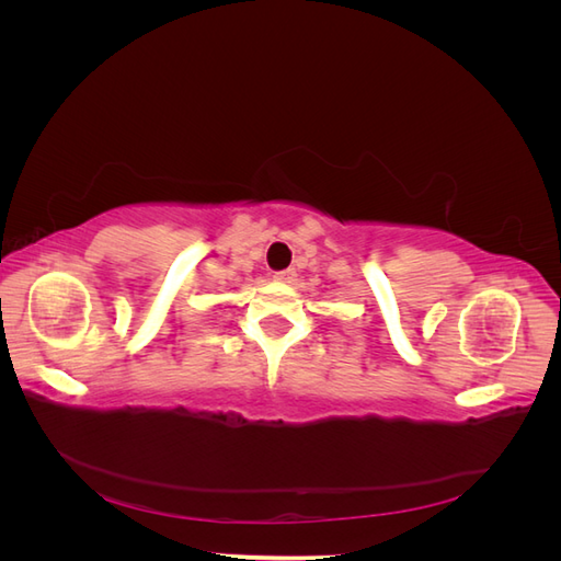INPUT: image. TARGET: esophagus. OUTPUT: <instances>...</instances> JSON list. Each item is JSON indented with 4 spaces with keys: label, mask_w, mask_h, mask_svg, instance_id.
<instances>
[{
    "label": "esophagus",
    "mask_w": 561,
    "mask_h": 561,
    "mask_svg": "<svg viewBox=\"0 0 561 561\" xmlns=\"http://www.w3.org/2000/svg\"><path fill=\"white\" fill-rule=\"evenodd\" d=\"M295 276H297V271L295 268H285V271H276V280H280V283H293L295 280Z\"/></svg>",
    "instance_id": "34e87169"
}]
</instances>
